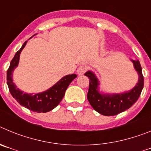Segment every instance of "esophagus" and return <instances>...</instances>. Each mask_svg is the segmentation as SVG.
Instances as JSON below:
<instances>
[{
    "label": "esophagus",
    "instance_id": "obj_1",
    "mask_svg": "<svg viewBox=\"0 0 151 151\" xmlns=\"http://www.w3.org/2000/svg\"><path fill=\"white\" fill-rule=\"evenodd\" d=\"M87 66H80L77 69V74L79 75V76H82V75H84V73L87 71Z\"/></svg>",
    "mask_w": 151,
    "mask_h": 151
}]
</instances>
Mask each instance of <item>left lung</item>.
I'll return each instance as SVG.
<instances>
[{"instance_id": "8db88e82", "label": "left lung", "mask_w": 151, "mask_h": 151, "mask_svg": "<svg viewBox=\"0 0 151 151\" xmlns=\"http://www.w3.org/2000/svg\"><path fill=\"white\" fill-rule=\"evenodd\" d=\"M134 68L138 74V82L132 90L122 94H104L98 91L99 81L94 73L88 71L85 76L89 81V89L87 98L94 110L104 116H115L122 113L134 104L141 95L144 87V76L142 69L138 60H132Z\"/></svg>"}]
</instances>
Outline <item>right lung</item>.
<instances>
[{"instance_id": "1", "label": "right lung", "mask_w": 151, "mask_h": 151, "mask_svg": "<svg viewBox=\"0 0 151 151\" xmlns=\"http://www.w3.org/2000/svg\"><path fill=\"white\" fill-rule=\"evenodd\" d=\"M26 43L27 41L22 45L20 50L16 53L15 56L10 62V67L6 72V83L10 94L19 104L34 112L47 113L54 109L60 103L63 98L66 88L72 81L76 78L77 76L76 74H72L63 77L54 86L41 93L35 94L24 93L17 88L15 84L13 83V72L18 66L20 53L25 47Z\"/></svg>"}]
</instances>
